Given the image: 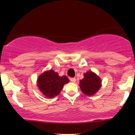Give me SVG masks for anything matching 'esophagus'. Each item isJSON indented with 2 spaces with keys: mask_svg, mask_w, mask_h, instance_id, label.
<instances>
[{
  "mask_svg": "<svg viewBox=\"0 0 135 135\" xmlns=\"http://www.w3.org/2000/svg\"><path fill=\"white\" fill-rule=\"evenodd\" d=\"M70 81L73 83H75V82H76V79H75V78H70Z\"/></svg>",
  "mask_w": 135,
  "mask_h": 135,
  "instance_id": "1",
  "label": "esophagus"
}]
</instances>
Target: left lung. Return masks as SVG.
Returning <instances> with one entry per match:
<instances>
[{
  "label": "left lung",
  "instance_id": "left-lung-1",
  "mask_svg": "<svg viewBox=\"0 0 135 135\" xmlns=\"http://www.w3.org/2000/svg\"><path fill=\"white\" fill-rule=\"evenodd\" d=\"M102 80L96 74L89 71L84 74V78L80 80V88L84 94L93 95L101 88Z\"/></svg>",
  "mask_w": 135,
  "mask_h": 135
}]
</instances>
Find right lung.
Returning a JSON list of instances; mask_svg holds the SVG:
<instances>
[{"mask_svg": "<svg viewBox=\"0 0 135 135\" xmlns=\"http://www.w3.org/2000/svg\"><path fill=\"white\" fill-rule=\"evenodd\" d=\"M69 82L65 75L60 77L52 70L46 71L37 79V86L45 97L52 98L58 96L63 86Z\"/></svg>", "mask_w": 135, "mask_h": 135, "instance_id": "1", "label": "right lung"}]
</instances>
